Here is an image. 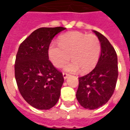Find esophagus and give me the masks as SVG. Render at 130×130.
Wrapping results in <instances>:
<instances>
[{
    "label": "esophagus",
    "instance_id": "esophagus-1",
    "mask_svg": "<svg viewBox=\"0 0 130 130\" xmlns=\"http://www.w3.org/2000/svg\"><path fill=\"white\" fill-rule=\"evenodd\" d=\"M62 76L64 77V79H67L68 78V76H69V74L66 73V72H62Z\"/></svg>",
    "mask_w": 130,
    "mask_h": 130
}]
</instances>
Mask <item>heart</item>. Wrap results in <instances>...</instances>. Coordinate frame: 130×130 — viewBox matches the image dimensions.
<instances>
[{"mask_svg": "<svg viewBox=\"0 0 130 130\" xmlns=\"http://www.w3.org/2000/svg\"><path fill=\"white\" fill-rule=\"evenodd\" d=\"M101 52L100 40L94 34H86L79 31L68 32L61 35L58 44L52 43L48 48V55L56 67L61 68L70 58L72 62L65 67L70 72L81 70L87 73L95 68Z\"/></svg>", "mask_w": 130, "mask_h": 130, "instance_id": "1", "label": "heart"}]
</instances>
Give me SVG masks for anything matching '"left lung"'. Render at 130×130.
Segmentation results:
<instances>
[{"instance_id": "obj_1", "label": "left lung", "mask_w": 130, "mask_h": 130, "mask_svg": "<svg viewBox=\"0 0 130 130\" xmlns=\"http://www.w3.org/2000/svg\"><path fill=\"white\" fill-rule=\"evenodd\" d=\"M101 43V55L98 64L86 75L79 77L76 97L85 109H95L109 100L116 88L118 76V58L109 40L93 30Z\"/></svg>"}]
</instances>
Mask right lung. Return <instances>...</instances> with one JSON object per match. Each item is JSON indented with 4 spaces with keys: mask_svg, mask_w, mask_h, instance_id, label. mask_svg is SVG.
<instances>
[{
    "mask_svg": "<svg viewBox=\"0 0 130 130\" xmlns=\"http://www.w3.org/2000/svg\"><path fill=\"white\" fill-rule=\"evenodd\" d=\"M65 29L40 28L19 47L14 64L17 84L24 100L36 109H51L59 100L64 77L48 60V48L54 36Z\"/></svg>",
    "mask_w": 130,
    "mask_h": 130,
    "instance_id": "add662e5",
    "label": "right lung"
}]
</instances>
